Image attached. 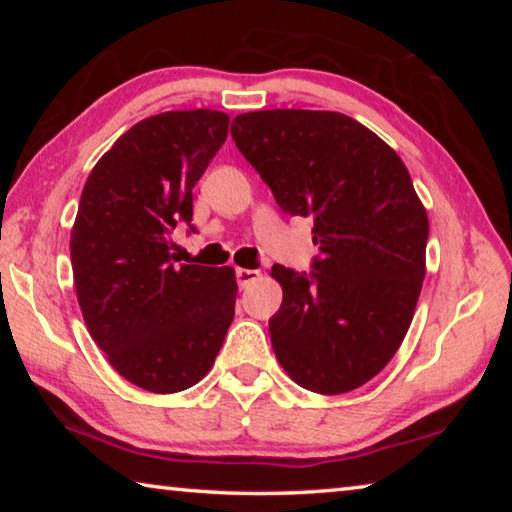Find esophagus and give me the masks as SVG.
Wrapping results in <instances>:
<instances>
[{"mask_svg":"<svg viewBox=\"0 0 512 512\" xmlns=\"http://www.w3.org/2000/svg\"><path fill=\"white\" fill-rule=\"evenodd\" d=\"M259 277H262V273H259V271H253V268H237V282H239V287H241V289H244V287H250V284L257 282Z\"/></svg>","mask_w":512,"mask_h":512,"instance_id":"obj_1","label":"esophagus"}]
</instances>
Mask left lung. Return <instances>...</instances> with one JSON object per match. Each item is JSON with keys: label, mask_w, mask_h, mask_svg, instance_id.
Segmentation results:
<instances>
[{"label": "left lung", "mask_w": 512, "mask_h": 512, "mask_svg": "<svg viewBox=\"0 0 512 512\" xmlns=\"http://www.w3.org/2000/svg\"><path fill=\"white\" fill-rule=\"evenodd\" d=\"M232 140L291 216L314 219V273L273 266V352L298 386L350 393L400 350L427 273V210L391 146L332 110H255Z\"/></svg>", "instance_id": "obj_1"}]
</instances>
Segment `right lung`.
Wrapping results in <instances>:
<instances>
[{
	"mask_svg": "<svg viewBox=\"0 0 512 512\" xmlns=\"http://www.w3.org/2000/svg\"><path fill=\"white\" fill-rule=\"evenodd\" d=\"M228 124L207 108L146 117L85 180L69 239L76 298L110 366L149 393L198 384L235 318V268L176 264L169 253Z\"/></svg>",
	"mask_w": 512,
	"mask_h": 512,
	"instance_id": "right-lung-1",
	"label": "right lung"
}]
</instances>
